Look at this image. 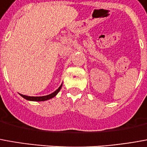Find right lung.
Wrapping results in <instances>:
<instances>
[{
	"mask_svg": "<svg viewBox=\"0 0 147 147\" xmlns=\"http://www.w3.org/2000/svg\"><path fill=\"white\" fill-rule=\"evenodd\" d=\"M61 87H62V84L61 86L59 87L56 91H55L53 93L50 94V95H45V96H37V97H35V96H27V95H20L23 98H24L25 99H28V100H31V101H45V100H48V99H50V98H53L55 97L57 93L60 91L61 89Z\"/></svg>",
	"mask_w": 147,
	"mask_h": 147,
	"instance_id": "right-lung-1",
	"label": "right lung"
}]
</instances>
